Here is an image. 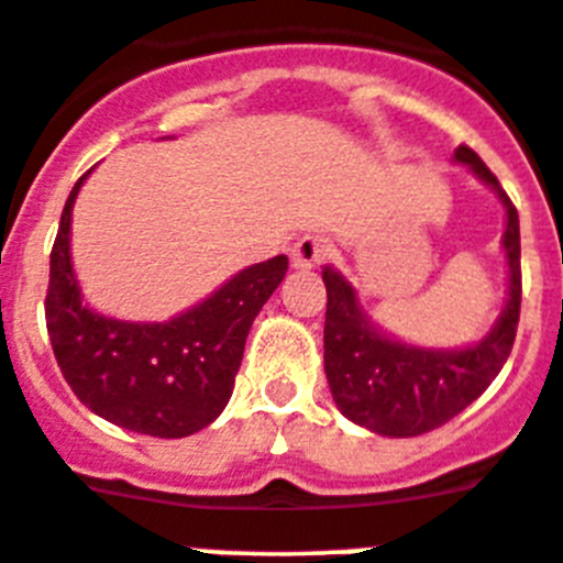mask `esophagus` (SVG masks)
<instances>
[{"instance_id":"esophagus-1","label":"esophagus","mask_w":563,"mask_h":563,"mask_svg":"<svg viewBox=\"0 0 563 563\" xmlns=\"http://www.w3.org/2000/svg\"><path fill=\"white\" fill-rule=\"evenodd\" d=\"M325 254H329V243L318 238V234H307V238H301L292 245V265L298 271H312V267H318L325 260Z\"/></svg>"}]
</instances>
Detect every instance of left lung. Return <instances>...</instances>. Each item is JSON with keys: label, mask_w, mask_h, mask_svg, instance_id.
<instances>
[{"label": "left lung", "mask_w": 563, "mask_h": 563, "mask_svg": "<svg viewBox=\"0 0 563 563\" xmlns=\"http://www.w3.org/2000/svg\"><path fill=\"white\" fill-rule=\"evenodd\" d=\"M453 159L470 165L506 207L503 249L508 260V301L481 342L467 347H417L376 329L340 271L325 265L323 365L334 404L347 420L382 437H420L467 409L500 373L511 353L522 301L519 216L497 176L470 146Z\"/></svg>", "instance_id": "8db88e82"}]
</instances>
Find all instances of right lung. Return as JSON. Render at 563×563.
I'll return each instance as SVG.
<instances>
[{
	"mask_svg": "<svg viewBox=\"0 0 563 563\" xmlns=\"http://www.w3.org/2000/svg\"><path fill=\"white\" fill-rule=\"evenodd\" d=\"M88 174L74 185L52 245L46 329L57 365L93 415L146 437H190L232 398L245 336L282 285L287 256L245 267L165 323L104 318L82 303L71 265V207Z\"/></svg>",
	"mask_w": 563,
	"mask_h": 563,
	"instance_id": "right-lung-1",
	"label": "right lung"
}]
</instances>
